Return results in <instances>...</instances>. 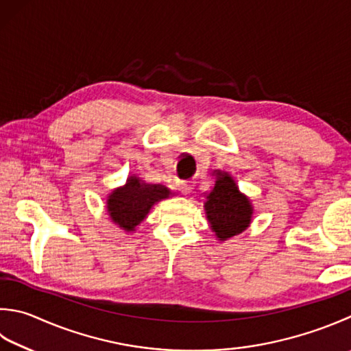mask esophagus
Returning a JSON list of instances; mask_svg holds the SVG:
<instances>
[{"instance_id": "34e87169", "label": "esophagus", "mask_w": 351, "mask_h": 351, "mask_svg": "<svg viewBox=\"0 0 351 351\" xmlns=\"http://www.w3.org/2000/svg\"><path fill=\"white\" fill-rule=\"evenodd\" d=\"M176 186H177V189L180 191V193L184 194V195L189 194L191 189H193V184H191V182H186V180H177Z\"/></svg>"}]
</instances>
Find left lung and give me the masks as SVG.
Segmentation results:
<instances>
[{"instance_id": "1", "label": "left lung", "mask_w": 351, "mask_h": 351, "mask_svg": "<svg viewBox=\"0 0 351 351\" xmlns=\"http://www.w3.org/2000/svg\"><path fill=\"white\" fill-rule=\"evenodd\" d=\"M206 198L204 210H206L210 229L221 241L241 234L249 226L252 206L247 198L238 191L229 174L217 173L215 186Z\"/></svg>"}]
</instances>
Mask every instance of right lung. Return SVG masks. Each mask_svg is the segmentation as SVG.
Instances as JSON below:
<instances>
[{"label":"right lung","instance_id":"right-lung-1","mask_svg":"<svg viewBox=\"0 0 351 351\" xmlns=\"http://www.w3.org/2000/svg\"><path fill=\"white\" fill-rule=\"evenodd\" d=\"M169 197V189L162 184H145L137 177H131L123 188L110 195L107 209L111 220L125 230H133L141 223L153 204Z\"/></svg>","mask_w":351,"mask_h":351}]
</instances>
